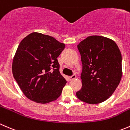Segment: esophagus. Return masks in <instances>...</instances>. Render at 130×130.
<instances>
[{"label": "esophagus", "mask_w": 130, "mask_h": 130, "mask_svg": "<svg viewBox=\"0 0 130 130\" xmlns=\"http://www.w3.org/2000/svg\"><path fill=\"white\" fill-rule=\"evenodd\" d=\"M76 78V76L75 74H73V75H72V76H69V80L72 81V80H73V79H75Z\"/></svg>", "instance_id": "34e87169"}]
</instances>
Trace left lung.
I'll return each instance as SVG.
<instances>
[{
    "mask_svg": "<svg viewBox=\"0 0 130 130\" xmlns=\"http://www.w3.org/2000/svg\"><path fill=\"white\" fill-rule=\"evenodd\" d=\"M83 69L82 88L76 92L80 101L99 104L112 95L122 76V57L116 43L101 36L87 37L79 43Z\"/></svg>",
    "mask_w": 130,
    "mask_h": 130,
    "instance_id": "8db88e82",
    "label": "left lung"
}]
</instances>
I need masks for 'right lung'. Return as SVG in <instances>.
I'll return each mask as SVG.
<instances>
[{
	"label": "right lung",
	"mask_w": 130,
	"mask_h": 130,
	"mask_svg": "<svg viewBox=\"0 0 130 130\" xmlns=\"http://www.w3.org/2000/svg\"><path fill=\"white\" fill-rule=\"evenodd\" d=\"M65 48L54 37L31 33L20 42L12 62L13 76L26 97L37 103L57 99L66 80L57 61Z\"/></svg>",
	"instance_id": "1"
}]
</instances>
